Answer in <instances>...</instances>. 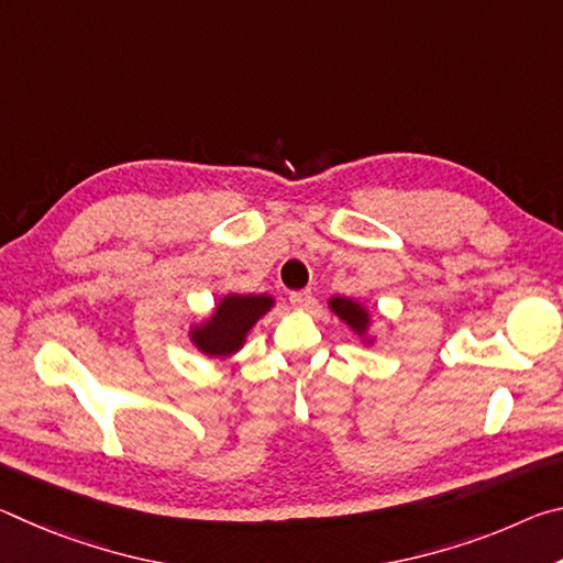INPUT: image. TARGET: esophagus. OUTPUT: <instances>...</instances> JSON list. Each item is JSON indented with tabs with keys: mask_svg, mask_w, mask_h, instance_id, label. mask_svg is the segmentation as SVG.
I'll list each match as a JSON object with an SVG mask.
<instances>
[{
	"mask_svg": "<svg viewBox=\"0 0 563 563\" xmlns=\"http://www.w3.org/2000/svg\"><path fill=\"white\" fill-rule=\"evenodd\" d=\"M312 302V292L310 290H298V292H290V305L292 308H308V305Z\"/></svg>",
	"mask_w": 563,
	"mask_h": 563,
	"instance_id": "obj_1",
	"label": "esophagus"
}]
</instances>
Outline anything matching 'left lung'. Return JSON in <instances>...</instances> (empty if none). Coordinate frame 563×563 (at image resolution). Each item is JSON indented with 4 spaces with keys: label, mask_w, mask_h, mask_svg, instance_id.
I'll list each match as a JSON object with an SVG mask.
<instances>
[{
    "label": "left lung",
    "mask_w": 563,
    "mask_h": 563,
    "mask_svg": "<svg viewBox=\"0 0 563 563\" xmlns=\"http://www.w3.org/2000/svg\"><path fill=\"white\" fill-rule=\"evenodd\" d=\"M330 310L335 312V316L347 322L350 330H355L360 338L367 335V328H369V312L365 305H360L357 300L352 298H340V295H335V298H330ZM369 342V340H367Z\"/></svg>",
    "instance_id": "left-lung-1"
}]
</instances>
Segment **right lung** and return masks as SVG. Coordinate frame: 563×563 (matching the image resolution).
I'll use <instances>...</instances> for the list:
<instances>
[{
    "instance_id": "right-lung-1",
    "label": "right lung",
    "mask_w": 563,
    "mask_h": 563,
    "mask_svg": "<svg viewBox=\"0 0 563 563\" xmlns=\"http://www.w3.org/2000/svg\"><path fill=\"white\" fill-rule=\"evenodd\" d=\"M275 305L271 295H225L211 318L190 328V342L208 357H231L243 347L245 335Z\"/></svg>"
}]
</instances>
